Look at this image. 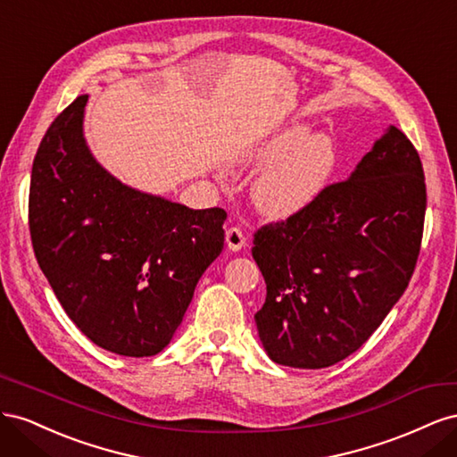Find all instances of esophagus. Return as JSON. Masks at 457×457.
<instances>
[{"mask_svg":"<svg viewBox=\"0 0 457 457\" xmlns=\"http://www.w3.org/2000/svg\"><path fill=\"white\" fill-rule=\"evenodd\" d=\"M225 240H227L228 250H232V252H238L245 245V237H244L242 228H238V227H230L225 234Z\"/></svg>","mask_w":457,"mask_h":457,"instance_id":"1","label":"esophagus"}]
</instances>
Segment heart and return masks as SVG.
<instances>
[{"mask_svg":"<svg viewBox=\"0 0 457 457\" xmlns=\"http://www.w3.org/2000/svg\"><path fill=\"white\" fill-rule=\"evenodd\" d=\"M253 162L270 163L253 183V204L272 219H286L305 210L328 187L337 163V146L328 133H309L289 126L261 145Z\"/></svg>","mask_w":457,"mask_h":457,"instance_id":"b5f03b06","label":"heart"}]
</instances>
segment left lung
<instances>
[{
  "instance_id": "left-lung-1",
  "label": "left lung",
  "mask_w": 457,
  "mask_h": 457,
  "mask_svg": "<svg viewBox=\"0 0 457 457\" xmlns=\"http://www.w3.org/2000/svg\"><path fill=\"white\" fill-rule=\"evenodd\" d=\"M425 207L421 158L391 126L349 179L257 228L252 255L267 299L255 322L274 362L318 370L362 347L406 292Z\"/></svg>"
}]
</instances>
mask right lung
Masks as SVG:
<instances>
[{
	"instance_id": "1",
	"label": "right lung",
	"mask_w": 457,
	"mask_h": 457,
	"mask_svg": "<svg viewBox=\"0 0 457 457\" xmlns=\"http://www.w3.org/2000/svg\"><path fill=\"white\" fill-rule=\"evenodd\" d=\"M87 95L53 120L32 163L34 253L71 320L99 347L152 356L181 324L204 270L223 252L227 212L143 195L86 146Z\"/></svg>"
}]
</instances>
